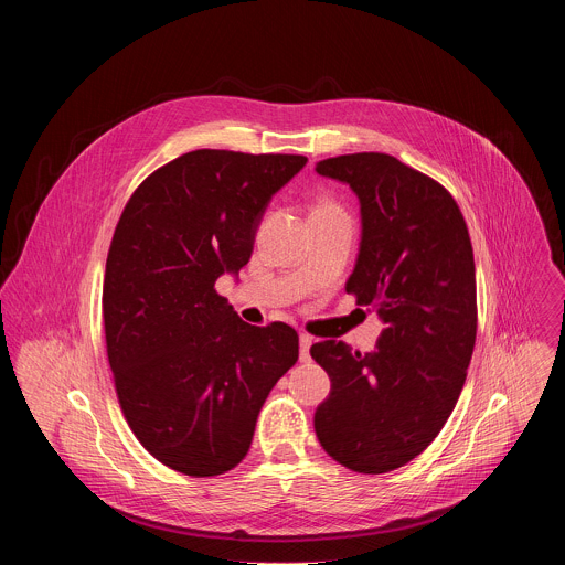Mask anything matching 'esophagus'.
<instances>
[{
	"label": "esophagus",
	"instance_id": "34e87169",
	"mask_svg": "<svg viewBox=\"0 0 565 565\" xmlns=\"http://www.w3.org/2000/svg\"><path fill=\"white\" fill-rule=\"evenodd\" d=\"M310 347H312V338L306 335V333H301V335H299V358H301V362H308V360H310Z\"/></svg>",
	"mask_w": 565,
	"mask_h": 565
}]
</instances>
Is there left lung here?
Segmentation results:
<instances>
[{
    "instance_id": "obj_1",
    "label": "left lung",
    "mask_w": 565,
    "mask_h": 565,
    "mask_svg": "<svg viewBox=\"0 0 565 565\" xmlns=\"http://www.w3.org/2000/svg\"><path fill=\"white\" fill-rule=\"evenodd\" d=\"M317 174L360 199L362 241L347 292L384 321L375 351L327 340L310 355L331 377L315 412L324 451L358 473L423 454L462 391L476 342V268L454 196L377 151L319 160Z\"/></svg>"
}]
</instances>
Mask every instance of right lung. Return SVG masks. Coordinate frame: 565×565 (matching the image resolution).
I'll use <instances>...</instances> for the list:
<instances>
[{
  "label": "right lung",
  "mask_w": 565,
  "mask_h": 565,
  "mask_svg": "<svg viewBox=\"0 0 565 565\" xmlns=\"http://www.w3.org/2000/svg\"><path fill=\"white\" fill-rule=\"evenodd\" d=\"M306 160L188 151L120 214L103 288L107 358L127 425L170 469L205 478L244 460L268 393L299 358L292 327L246 324L214 284L250 262L273 194Z\"/></svg>",
  "instance_id": "right-lung-1"
}]
</instances>
